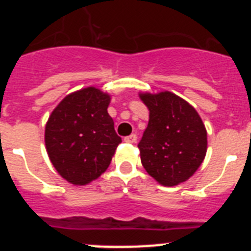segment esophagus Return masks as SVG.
Instances as JSON below:
<instances>
[{"label": "esophagus", "mask_w": 251, "mask_h": 251, "mask_svg": "<svg viewBox=\"0 0 251 251\" xmlns=\"http://www.w3.org/2000/svg\"><path fill=\"white\" fill-rule=\"evenodd\" d=\"M124 142H127V143H136L137 136L136 134H130V136H128L124 138Z\"/></svg>", "instance_id": "esophagus-1"}]
</instances>
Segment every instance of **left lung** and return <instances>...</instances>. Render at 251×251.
I'll use <instances>...</instances> for the list:
<instances>
[{
	"instance_id": "left-lung-1",
	"label": "left lung",
	"mask_w": 251,
	"mask_h": 251,
	"mask_svg": "<svg viewBox=\"0 0 251 251\" xmlns=\"http://www.w3.org/2000/svg\"><path fill=\"white\" fill-rule=\"evenodd\" d=\"M150 121L139 142L141 162L162 186H177L199 170L207 151V132L194 106L174 93H139Z\"/></svg>"
}]
</instances>
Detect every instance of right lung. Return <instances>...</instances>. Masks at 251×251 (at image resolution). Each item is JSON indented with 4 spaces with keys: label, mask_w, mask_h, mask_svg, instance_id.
<instances>
[{
    "label": "right lung",
    "mask_w": 251,
    "mask_h": 251,
    "mask_svg": "<svg viewBox=\"0 0 251 251\" xmlns=\"http://www.w3.org/2000/svg\"><path fill=\"white\" fill-rule=\"evenodd\" d=\"M110 95L88 86L66 95L45 126L46 152L57 174L75 186L98 178L122 142L108 114Z\"/></svg>",
    "instance_id": "add662e5"
}]
</instances>
